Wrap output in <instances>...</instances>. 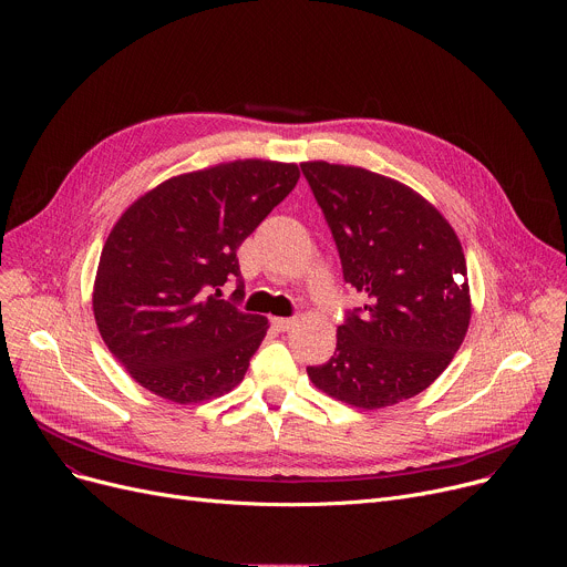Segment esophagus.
I'll return each instance as SVG.
<instances>
[{
  "mask_svg": "<svg viewBox=\"0 0 567 567\" xmlns=\"http://www.w3.org/2000/svg\"><path fill=\"white\" fill-rule=\"evenodd\" d=\"M271 326H274L278 332H287V330H291V326H293V318H271Z\"/></svg>",
  "mask_w": 567,
  "mask_h": 567,
  "instance_id": "1",
  "label": "esophagus"
}]
</instances>
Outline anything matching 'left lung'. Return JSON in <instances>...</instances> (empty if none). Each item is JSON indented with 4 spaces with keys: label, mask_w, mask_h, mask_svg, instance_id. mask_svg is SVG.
Wrapping results in <instances>:
<instances>
[{
    "label": "left lung",
    "mask_w": 567,
    "mask_h": 567,
    "mask_svg": "<svg viewBox=\"0 0 567 567\" xmlns=\"http://www.w3.org/2000/svg\"><path fill=\"white\" fill-rule=\"evenodd\" d=\"M300 171L337 241L343 280L365 298L346 311L334 357L307 368L311 383L365 411L420 394L468 330L466 260L455 230L394 179L328 161Z\"/></svg>",
    "instance_id": "8db88e82"
}]
</instances>
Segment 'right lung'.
I'll use <instances>...</instances> for the list:
<instances>
[{"instance_id":"right-lung-1","label":"right lung","mask_w":567,"mask_h":567,"mask_svg":"<svg viewBox=\"0 0 567 567\" xmlns=\"http://www.w3.org/2000/svg\"><path fill=\"white\" fill-rule=\"evenodd\" d=\"M298 177L296 164L233 161L173 177L121 215L101 254L94 316L136 383L197 403L245 379L269 322L219 289L239 282V245Z\"/></svg>"}]
</instances>
